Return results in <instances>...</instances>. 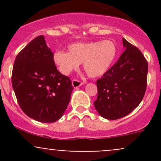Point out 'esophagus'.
<instances>
[{"instance_id": "obj_1", "label": "esophagus", "mask_w": 161, "mask_h": 161, "mask_svg": "<svg viewBox=\"0 0 161 161\" xmlns=\"http://www.w3.org/2000/svg\"><path fill=\"white\" fill-rule=\"evenodd\" d=\"M71 83H72V86L74 87V88H78V87L81 86L83 84V82L78 80V79H73V80L71 81Z\"/></svg>"}]
</instances>
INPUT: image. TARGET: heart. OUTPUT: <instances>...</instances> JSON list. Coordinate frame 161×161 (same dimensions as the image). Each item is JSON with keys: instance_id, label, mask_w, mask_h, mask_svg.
Masks as SVG:
<instances>
[{"instance_id": "1", "label": "heart", "mask_w": 161, "mask_h": 161, "mask_svg": "<svg viewBox=\"0 0 161 161\" xmlns=\"http://www.w3.org/2000/svg\"><path fill=\"white\" fill-rule=\"evenodd\" d=\"M69 53L57 50L53 59L58 70L69 75L83 64L84 71L90 77L97 78L104 75L114 61L118 53L117 45L113 40L76 43L69 45Z\"/></svg>"}]
</instances>
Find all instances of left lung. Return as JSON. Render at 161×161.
Segmentation results:
<instances>
[{
  "instance_id": "obj_1",
  "label": "left lung",
  "mask_w": 161,
  "mask_h": 161,
  "mask_svg": "<svg viewBox=\"0 0 161 161\" xmlns=\"http://www.w3.org/2000/svg\"><path fill=\"white\" fill-rule=\"evenodd\" d=\"M125 50L118 61L97 81L94 106L99 114L116 120L131 113L142 101L147 84L148 63L142 52L125 39Z\"/></svg>"
}]
</instances>
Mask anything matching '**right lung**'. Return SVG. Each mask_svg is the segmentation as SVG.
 <instances>
[{"instance_id":"right-lung-1","label":"right lung","mask_w":161,"mask_h":161,"mask_svg":"<svg viewBox=\"0 0 161 161\" xmlns=\"http://www.w3.org/2000/svg\"><path fill=\"white\" fill-rule=\"evenodd\" d=\"M43 36L32 40L16 56L11 82L22 111L32 119L54 122L62 117L74 87L58 71Z\"/></svg>"}]
</instances>
